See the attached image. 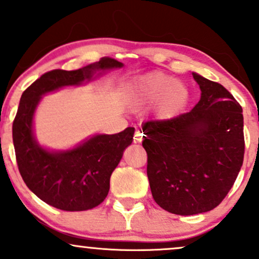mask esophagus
I'll return each instance as SVG.
<instances>
[{
  "label": "esophagus",
  "instance_id": "1",
  "mask_svg": "<svg viewBox=\"0 0 259 259\" xmlns=\"http://www.w3.org/2000/svg\"><path fill=\"white\" fill-rule=\"evenodd\" d=\"M134 139H135L136 142H141L142 139H144V134L140 132V130H138V132L135 133V138Z\"/></svg>",
  "mask_w": 259,
  "mask_h": 259
}]
</instances>
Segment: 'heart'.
<instances>
[{"instance_id": "1", "label": "heart", "mask_w": 259, "mask_h": 259, "mask_svg": "<svg viewBox=\"0 0 259 259\" xmlns=\"http://www.w3.org/2000/svg\"><path fill=\"white\" fill-rule=\"evenodd\" d=\"M136 108L154 105L160 119H171L184 111L189 102V90L179 80L160 72L148 73L136 80L133 90Z\"/></svg>"}]
</instances>
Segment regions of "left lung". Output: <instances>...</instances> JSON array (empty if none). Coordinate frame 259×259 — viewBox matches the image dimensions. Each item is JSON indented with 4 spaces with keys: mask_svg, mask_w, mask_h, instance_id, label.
Listing matches in <instances>:
<instances>
[{
    "mask_svg": "<svg viewBox=\"0 0 259 259\" xmlns=\"http://www.w3.org/2000/svg\"><path fill=\"white\" fill-rule=\"evenodd\" d=\"M201 100L171 119L145 123L142 146L153 200L167 212L192 215L224 200L242 167V107L224 86L194 73Z\"/></svg>",
    "mask_w": 259,
    "mask_h": 259,
    "instance_id": "8db88e82",
    "label": "left lung"
}]
</instances>
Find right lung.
<instances>
[{
    "label": "right lung",
    "instance_id": "obj_1",
    "mask_svg": "<svg viewBox=\"0 0 259 259\" xmlns=\"http://www.w3.org/2000/svg\"><path fill=\"white\" fill-rule=\"evenodd\" d=\"M121 65L114 58L103 57L81 69H55L23 92L12 127L18 169L26 186L50 206L75 212L102 203L113 170L133 142L134 127L114 135H96L74 150L52 153L38 146L32 136V115L38 101L46 92L91 79L96 70Z\"/></svg>",
    "mask_w": 259,
    "mask_h": 259
}]
</instances>
